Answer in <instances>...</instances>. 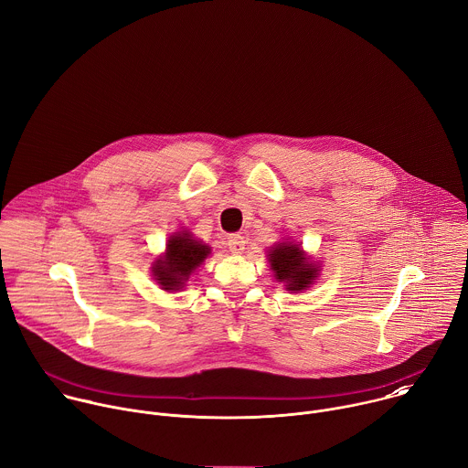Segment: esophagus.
Returning a JSON list of instances; mask_svg holds the SVG:
<instances>
[{
    "label": "esophagus",
    "instance_id": "obj_1",
    "mask_svg": "<svg viewBox=\"0 0 468 468\" xmlns=\"http://www.w3.org/2000/svg\"><path fill=\"white\" fill-rule=\"evenodd\" d=\"M227 243H229L230 252H234V254H241L245 250V238L241 234H230Z\"/></svg>",
    "mask_w": 468,
    "mask_h": 468
}]
</instances>
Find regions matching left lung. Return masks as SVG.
<instances>
[{
	"label": "left lung",
	"mask_w": 468,
	"mask_h": 468,
	"mask_svg": "<svg viewBox=\"0 0 468 468\" xmlns=\"http://www.w3.org/2000/svg\"><path fill=\"white\" fill-rule=\"evenodd\" d=\"M267 256L271 269L274 271V278L284 282L288 292H303L314 284V280H317L319 269L293 241L278 243Z\"/></svg>",
	"instance_id": "left-lung-1"
}]
</instances>
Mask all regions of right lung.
I'll list each match as a JSON object with an SVG mask.
<instances>
[{"label": "right lung", "instance_id": "right-lung-1", "mask_svg": "<svg viewBox=\"0 0 468 468\" xmlns=\"http://www.w3.org/2000/svg\"><path fill=\"white\" fill-rule=\"evenodd\" d=\"M210 247L190 232H176L167 239L165 252L153 265V276L165 292H178L188 282L192 272L207 260Z\"/></svg>", "mask_w": 468, "mask_h": 468}]
</instances>
